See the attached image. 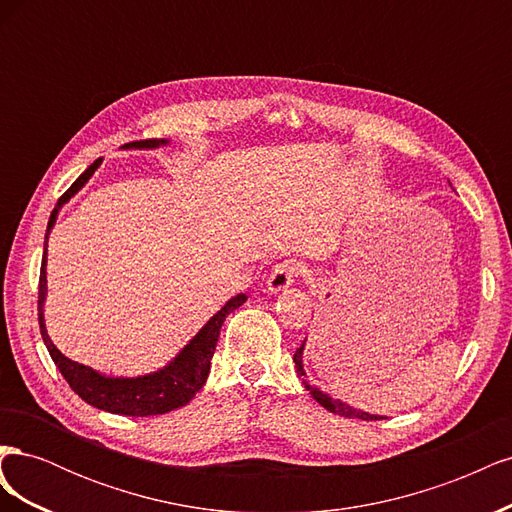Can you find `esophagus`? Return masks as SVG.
Returning <instances> with one entry per match:
<instances>
[{
  "instance_id": "34e87169",
  "label": "esophagus",
  "mask_w": 512,
  "mask_h": 512,
  "mask_svg": "<svg viewBox=\"0 0 512 512\" xmlns=\"http://www.w3.org/2000/svg\"><path fill=\"white\" fill-rule=\"evenodd\" d=\"M294 277H297V265L282 262V265H277L267 277V288L269 292H282L294 284Z\"/></svg>"
}]
</instances>
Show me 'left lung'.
Segmentation results:
<instances>
[{"label": "left lung", "mask_w": 512, "mask_h": 512, "mask_svg": "<svg viewBox=\"0 0 512 512\" xmlns=\"http://www.w3.org/2000/svg\"><path fill=\"white\" fill-rule=\"evenodd\" d=\"M305 342H307V339H305ZM305 342L301 344V348H297V352H294L292 361H294V367H297V374L303 378L305 389L309 391V395H312V397L318 401V404H320L322 408H327L329 412L339 414V416H346V418H361V421H380V418H384V416H378V414H369V412H363V410H356V408H352L350 404H346V401H342V399H333L329 393L320 391L318 386L309 384V382L305 380V365H303Z\"/></svg>", "instance_id": "obj_1"}]
</instances>
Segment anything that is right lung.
<instances>
[{
    "label": "right lung",
    "mask_w": 512,
    "mask_h": 512,
    "mask_svg": "<svg viewBox=\"0 0 512 512\" xmlns=\"http://www.w3.org/2000/svg\"><path fill=\"white\" fill-rule=\"evenodd\" d=\"M166 138H153V141H136L123 145V149H158L168 145ZM102 160H96L85 173L76 179L70 190L57 200V205L49 218V226H46L44 235V254H42V269H40V286H38V322L40 333L49 350L53 363L61 371V376L66 378L70 389L79 395L89 406L98 410L111 412V414H123V416H156L166 414L170 410H177L185 404H190V399L203 389L207 382L211 359L215 352V344H218L220 329L230 312H235L241 307L247 297L241 292L237 297L224 303L218 314H213L203 329H200L188 344H185L173 361H168L158 371H151L145 376L136 378H123V376H106L100 371L91 369L83 363H76L68 356L61 354L53 339L49 337L44 324V303H46V245H49V235L57 222V213L61 211L68 200L85 188V183L91 179V175L100 168Z\"/></svg>",
    "instance_id": "obj_1"
}]
</instances>
